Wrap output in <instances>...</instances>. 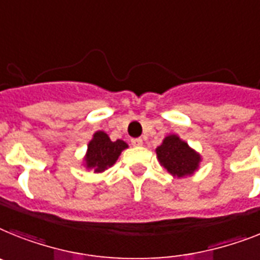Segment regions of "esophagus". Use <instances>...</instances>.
<instances>
[{
	"mask_svg": "<svg viewBox=\"0 0 260 260\" xmlns=\"http://www.w3.org/2000/svg\"><path fill=\"white\" fill-rule=\"evenodd\" d=\"M143 141L141 138H133L132 139V145L133 146H142Z\"/></svg>",
	"mask_w": 260,
	"mask_h": 260,
	"instance_id": "obj_1",
	"label": "esophagus"
}]
</instances>
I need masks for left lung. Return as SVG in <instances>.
<instances>
[{
  "label": "left lung",
  "mask_w": 260,
  "mask_h": 260,
  "mask_svg": "<svg viewBox=\"0 0 260 260\" xmlns=\"http://www.w3.org/2000/svg\"><path fill=\"white\" fill-rule=\"evenodd\" d=\"M156 155L162 166L178 178L194 173L201 160V156L177 135L166 137L164 143L156 149Z\"/></svg>",
  "instance_id": "8db88e82"
}]
</instances>
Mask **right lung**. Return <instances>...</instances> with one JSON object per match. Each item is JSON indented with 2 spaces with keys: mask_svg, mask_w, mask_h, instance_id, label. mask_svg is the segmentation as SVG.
I'll use <instances>...</instances> for the list:
<instances>
[{
  "mask_svg": "<svg viewBox=\"0 0 260 260\" xmlns=\"http://www.w3.org/2000/svg\"><path fill=\"white\" fill-rule=\"evenodd\" d=\"M126 147H127V145L121 139L111 142L106 133H95L94 138L87 146V167L94 169V171H96V173L106 170L107 167L113 166L115 164L121 151L125 150Z\"/></svg>",
  "mask_w": 260,
  "mask_h": 260,
  "instance_id": "add662e5",
  "label": "right lung"
}]
</instances>
